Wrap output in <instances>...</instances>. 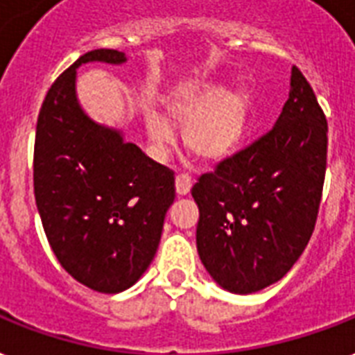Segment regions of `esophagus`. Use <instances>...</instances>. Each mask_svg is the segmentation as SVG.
I'll list each match as a JSON object with an SVG mask.
<instances>
[{
	"label": "esophagus",
	"instance_id": "esophagus-1",
	"mask_svg": "<svg viewBox=\"0 0 355 355\" xmlns=\"http://www.w3.org/2000/svg\"><path fill=\"white\" fill-rule=\"evenodd\" d=\"M191 187H192V178L189 174H178L175 178V191L180 196H185L191 192Z\"/></svg>",
	"mask_w": 355,
	"mask_h": 355
}]
</instances>
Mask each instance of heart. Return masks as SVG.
<instances>
[{
    "mask_svg": "<svg viewBox=\"0 0 355 355\" xmlns=\"http://www.w3.org/2000/svg\"><path fill=\"white\" fill-rule=\"evenodd\" d=\"M166 116L183 125V144L200 161L216 163L230 157L248 128L252 98L244 90H224L222 85H183L166 100ZM150 139L159 150L172 142V129L157 112L146 116Z\"/></svg>",
    "mask_w": 355,
    "mask_h": 355,
    "instance_id": "heart-1",
    "label": "heart"
}]
</instances>
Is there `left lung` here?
Returning <instances> with one entry per match:
<instances>
[{"mask_svg": "<svg viewBox=\"0 0 355 355\" xmlns=\"http://www.w3.org/2000/svg\"><path fill=\"white\" fill-rule=\"evenodd\" d=\"M326 157L328 122L293 66L276 125L192 187L198 254L220 287L250 295L291 270L315 230Z\"/></svg>", "mask_w": 355, "mask_h": 355, "instance_id": "1", "label": "left lung"}]
</instances>
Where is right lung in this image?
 <instances>
[{
  "label": "right lung",
  "instance_id": "right-lung-1",
  "mask_svg": "<svg viewBox=\"0 0 355 355\" xmlns=\"http://www.w3.org/2000/svg\"><path fill=\"white\" fill-rule=\"evenodd\" d=\"M90 60L122 64L125 55L92 49L55 79L38 112L33 185L62 268L89 289L112 295L131 287L157 252L175 198L174 170L85 114L76 70Z\"/></svg>",
  "mask_w": 355,
  "mask_h": 355
}]
</instances>
